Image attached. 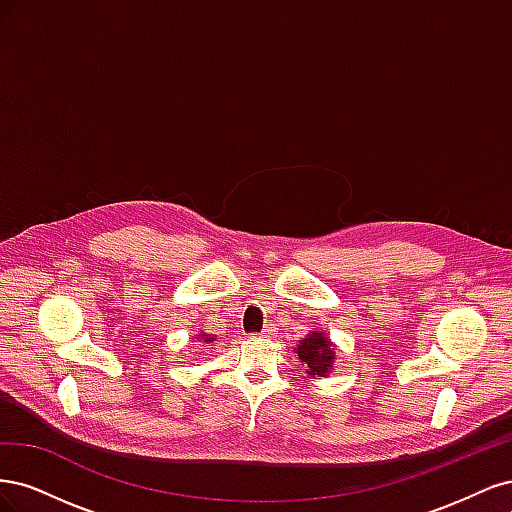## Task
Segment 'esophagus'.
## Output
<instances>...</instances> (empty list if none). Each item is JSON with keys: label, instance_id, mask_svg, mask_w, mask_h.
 Masks as SVG:
<instances>
[{"label": "esophagus", "instance_id": "34e87169", "mask_svg": "<svg viewBox=\"0 0 512 512\" xmlns=\"http://www.w3.org/2000/svg\"><path fill=\"white\" fill-rule=\"evenodd\" d=\"M273 331H275V327H273V324H269V327H265V329H262V337H269V335H273Z\"/></svg>", "mask_w": 512, "mask_h": 512}]
</instances>
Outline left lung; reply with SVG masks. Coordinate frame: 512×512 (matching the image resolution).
I'll return each instance as SVG.
<instances>
[{"label":"left lung","mask_w":512,"mask_h":512,"mask_svg":"<svg viewBox=\"0 0 512 512\" xmlns=\"http://www.w3.org/2000/svg\"><path fill=\"white\" fill-rule=\"evenodd\" d=\"M301 363L307 367L309 376H324L333 367V346L322 333L307 335L297 348Z\"/></svg>","instance_id":"8db88e82"}]
</instances>
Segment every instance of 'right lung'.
<instances>
[{"label":"right lung","mask_w":512,"mask_h":512,"mask_svg":"<svg viewBox=\"0 0 512 512\" xmlns=\"http://www.w3.org/2000/svg\"><path fill=\"white\" fill-rule=\"evenodd\" d=\"M207 342H209V339H207Z\"/></svg>","instance_id":"add662e5"}]
</instances>
